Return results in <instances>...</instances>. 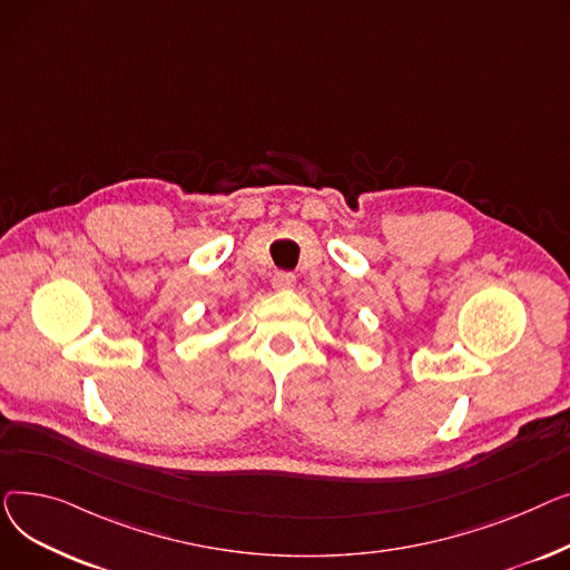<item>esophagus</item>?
<instances>
[{
  "label": "esophagus",
  "instance_id": "obj_1",
  "mask_svg": "<svg viewBox=\"0 0 570 570\" xmlns=\"http://www.w3.org/2000/svg\"><path fill=\"white\" fill-rule=\"evenodd\" d=\"M272 285H274L276 289H292V287L296 285V276L289 274V272H278V274H274Z\"/></svg>",
  "mask_w": 570,
  "mask_h": 570
}]
</instances>
